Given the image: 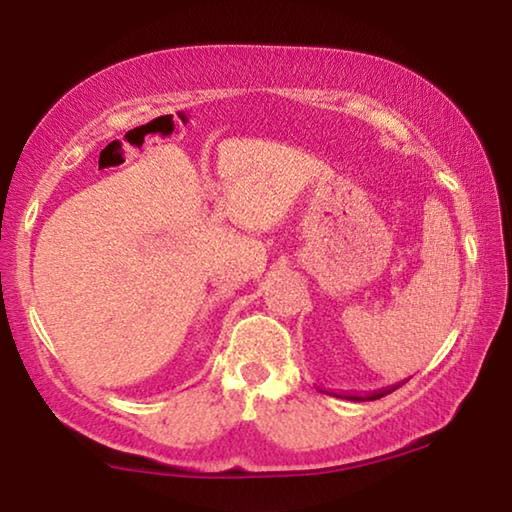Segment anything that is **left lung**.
<instances>
[{
    "instance_id": "left-lung-1",
    "label": "left lung",
    "mask_w": 512,
    "mask_h": 512,
    "mask_svg": "<svg viewBox=\"0 0 512 512\" xmlns=\"http://www.w3.org/2000/svg\"><path fill=\"white\" fill-rule=\"evenodd\" d=\"M397 387H399V385L385 387V390H378V392H373V394H366V397H359V394H348V397H341V399H350V401H376V399H380V397H385V394L394 392V390H397Z\"/></svg>"
}]
</instances>
